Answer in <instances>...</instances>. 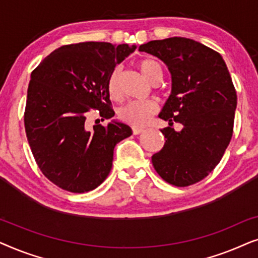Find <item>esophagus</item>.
<instances>
[{"instance_id":"obj_1","label":"esophagus","mask_w":258,"mask_h":258,"mask_svg":"<svg viewBox=\"0 0 258 258\" xmlns=\"http://www.w3.org/2000/svg\"><path fill=\"white\" fill-rule=\"evenodd\" d=\"M143 128H140V126H133V133L134 135H139V134L143 133Z\"/></svg>"}]
</instances>
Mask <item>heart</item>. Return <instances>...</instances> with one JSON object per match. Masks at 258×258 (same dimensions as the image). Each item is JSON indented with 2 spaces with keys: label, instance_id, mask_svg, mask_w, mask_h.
I'll return each mask as SVG.
<instances>
[{
  "label": "heart",
  "instance_id": "b5f03b06",
  "mask_svg": "<svg viewBox=\"0 0 258 258\" xmlns=\"http://www.w3.org/2000/svg\"><path fill=\"white\" fill-rule=\"evenodd\" d=\"M137 66H139L142 75L149 82H153L154 80L158 79V77L162 79V76H163V72H162L160 63L154 61V59L143 58L137 63ZM107 87L109 95L112 98L118 96V69H115L111 72L108 79ZM156 104L154 102L132 101L121 108L119 117H121L122 121L129 123V124L134 126H143L147 124L148 121L151 118V116L154 115V112L156 111Z\"/></svg>",
  "mask_w": 258,
  "mask_h": 258
}]
</instances>
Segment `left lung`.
Masks as SVG:
<instances>
[{"instance_id": "1", "label": "left lung", "mask_w": 258, "mask_h": 258, "mask_svg": "<svg viewBox=\"0 0 258 258\" xmlns=\"http://www.w3.org/2000/svg\"><path fill=\"white\" fill-rule=\"evenodd\" d=\"M140 51L156 56L171 74V94L160 112L164 147L151 157L157 174L176 186L207 177L220 163L234 130L237 95L224 59L185 37L150 41ZM181 122L176 132L171 125Z\"/></svg>"}]
</instances>
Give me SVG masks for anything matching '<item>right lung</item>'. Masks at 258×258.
Masks as SVG:
<instances>
[{
	"mask_svg": "<svg viewBox=\"0 0 258 258\" xmlns=\"http://www.w3.org/2000/svg\"><path fill=\"white\" fill-rule=\"evenodd\" d=\"M135 49L108 42L63 45L31 73L27 139L38 168L61 189L81 194L97 188L111 170L115 146L133 134L117 121L90 126L88 117L93 109L102 121L115 115L108 79Z\"/></svg>",
	"mask_w": 258,
	"mask_h": 258,
	"instance_id": "obj_1",
	"label": "right lung"
}]
</instances>
